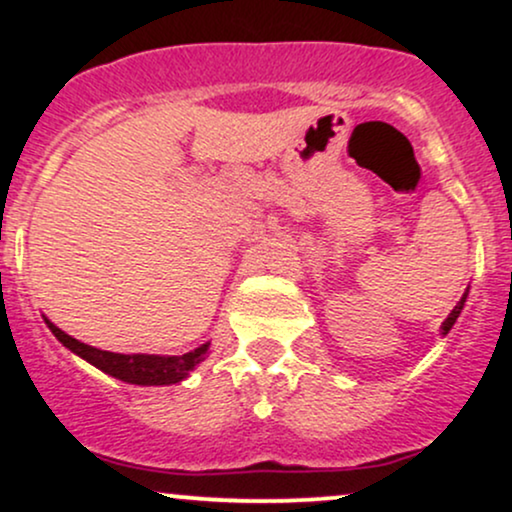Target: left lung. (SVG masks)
I'll return each instance as SVG.
<instances>
[{"label":"left lung","mask_w":512,"mask_h":512,"mask_svg":"<svg viewBox=\"0 0 512 512\" xmlns=\"http://www.w3.org/2000/svg\"><path fill=\"white\" fill-rule=\"evenodd\" d=\"M467 296H469V289H464L462 298H460V301H457L455 308L450 310V315L445 317V320H443V325H440V334H443V337H445V334H448V332L452 330V325H455V322H457V317H460L462 308H464V303H467Z\"/></svg>","instance_id":"obj_1"}]
</instances>
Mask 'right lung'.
Listing matches in <instances>:
<instances>
[{"mask_svg": "<svg viewBox=\"0 0 512 512\" xmlns=\"http://www.w3.org/2000/svg\"><path fill=\"white\" fill-rule=\"evenodd\" d=\"M45 325L50 332L60 339L62 346H67L72 354H76L84 361L96 366L103 373L113 375V378L122 380L129 385H173L185 380L187 375L195 370L199 363L209 354V342L197 346V349L187 351L182 356H158V354H115V351H103L96 346H88L79 339L69 337L60 327L52 325L48 317L43 315Z\"/></svg>", "mask_w": 512, "mask_h": 512, "instance_id": "obj_1", "label": "right lung"}]
</instances>
